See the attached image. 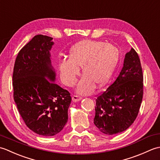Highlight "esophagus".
Wrapping results in <instances>:
<instances>
[{"label":"esophagus","mask_w":160,"mask_h":160,"mask_svg":"<svg viewBox=\"0 0 160 160\" xmlns=\"http://www.w3.org/2000/svg\"><path fill=\"white\" fill-rule=\"evenodd\" d=\"M82 100V98L80 97V96H73L72 97V101L73 102H77L78 101H80Z\"/></svg>","instance_id":"obj_1"}]
</instances>
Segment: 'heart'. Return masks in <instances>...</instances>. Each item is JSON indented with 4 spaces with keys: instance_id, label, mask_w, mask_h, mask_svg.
Masks as SVG:
<instances>
[{
    "instance_id": "1",
    "label": "heart",
    "mask_w": 160,
    "mask_h": 160,
    "mask_svg": "<svg viewBox=\"0 0 160 160\" xmlns=\"http://www.w3.org/2000/svg\"><path fill=\"white\" fill-rule=\"evenodd\" d=\"M119 60L116 47L103 41L83 40L69 50V59H63L58 64L61 81L72 87L76 82L82 67L83 78L77 87V92L89 95L95 84L103 87L110 80Z\"/></svg>"
}]
</instances>
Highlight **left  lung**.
<instances>
[{
  "label": "left lung",
  "mask_w": 160,
  "mask_h": 160,
  "mask_svg": "<svg viewBox=\"0 0 160 160\" xmlns=\"http://www.w3.org/2000/svg\"><path fill=\"white\" fill-rule=\"evenodd\" d=\"M143 97V74L134 49L126 53L123 67L115 82L98 96L94 124L104 134L123 132L133 123Z\"/></svg>",
  "instance_id": "left-lung-1"
}]
</instances>
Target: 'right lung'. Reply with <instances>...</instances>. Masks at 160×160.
I'll use <instances>...</instances> for the list:
<instances>
[{"mask_svg":"<svg viewBox=\"0 0 160 160\" xmlns=\"http://www.w3.org/2000/svg\"><path fill=\"white\" fill-rule=\"evenodd\" d=\"M51 37L37 35L20 51L13 73V99L29 129L42 136H53L68 120L71 98L56 82L50 51Z\"/></svg>","mask_w":160,"mask_h":160,"instance_id":"add662e5","label":"right lung"}]
</instances>
